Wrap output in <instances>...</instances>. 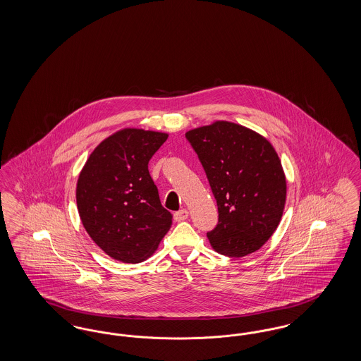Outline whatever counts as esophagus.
Here are the masks:
<instances>
[{
	"mask_svg": "<svg viewBox=\"0 0 361 361\" xmlns=\"http://www.w3.org/2000/svg\"><path fill=\"white\" fill-rule=\"evenodd\" d=\"M188 214L189 212L187 209H180V211L174 212V221L176 222H183V221H185L188 218Z\"/></svg>",
	"mask_w": 361,
	"mask_h": 361,
	"instance_id": "esophagus-1",
	"label": "esophagus"
}]
</instances>
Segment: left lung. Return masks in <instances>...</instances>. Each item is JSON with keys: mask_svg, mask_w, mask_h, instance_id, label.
<instances>
[{"mask_svg": "<svg viewBox=\"0 0 361 361\" xmlns=\"http://www.w3.org/2000/svg\"><path fill=\"white\" fill-rule=\"evenodd\" d=\"M185 137L218 204V224L207 233L211 246L227 257L256 252L275 233L286 204V176L274 146L230 121L190 130Z\"/></svg>", "mask_w": 361, "mask_h": 361, "instance_id": "obj_1", "label": "left lung"}]
</instances>
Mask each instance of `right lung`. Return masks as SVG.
Masks as SVG:
<instances>
[{
	"instance_id": "add662e5",
	"label": "right lung",
	"mask_w": 361,
	"mask_h": 361,
	"mask_svg": "<svg viewBox=\"0 0 361 361\" xmlns=\"http://www.w3.org/2000/svg\"><path fill=\"white\" fill-rule=\"evenodd\" d=\"M168 134L124 128L104 139L80 173L77 207L90 238L109 257H150L172 226L149 173V161Z\"/></svg>"
}]
</instances>
